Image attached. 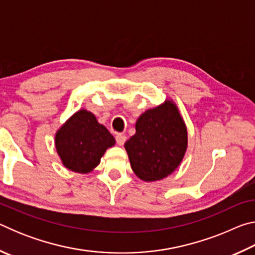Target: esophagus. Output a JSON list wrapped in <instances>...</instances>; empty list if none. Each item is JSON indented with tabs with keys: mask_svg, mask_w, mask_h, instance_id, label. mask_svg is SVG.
I'll return each mask as SVG.
<instances>
[{
	"mask_svg": "<svg viewBox=\"0 0 255 255\" xmlns=\"http://www.w3.org/2000/svg\"><path fill=\"white\" fill-rule=\"evenodd\" d=\"M126 139L127 137L123 135V133H117V135H116V140H117V144L119 146H123L125 144V141H126Z\"/></svg>",
	"mask_w": 255,
	"mask_h": 255,
	"instance_id": "1",
	"label": "esophagus"
}]
</instances>
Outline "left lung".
I'll return each mask as SVG.
<instances>
[{"mask_svg":"<svg viewBox=\"0 0 255 255\" xmlns=\"http://www.w3.org/2000/svg\"><path fill=\"white\" fill-rule=\"evenodd\" d=\"M187 146V127L172 100L141 114L136 122V133L125 143L133 173L146 182L162 180L174 172Z\"/></svg>","mask_w":255,"mask_h":255,"instance_id":"left-lung-1","label":"left lung"}]
</instances>
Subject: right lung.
<instances>
[{
  "label": "right lung",
  "instance_id": "right-lung-1",
  "mask_svg": "<svg viewBox=\"0 0 255 255\" xmlns=\"http://www.w3.org/2000/svg\"><path fill=\"white\" fill-rule=\"evenodd\" d=\"M116 139L99 124L92 112L79 110L55 135V146L64 166L76 173H89L99 165Z\"/></svg>",
  "mask_w": 255,
  "mask_h": 255
}]
</instances>
